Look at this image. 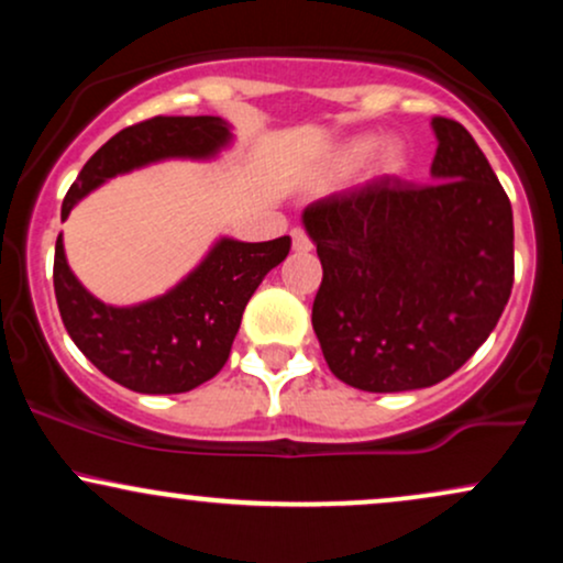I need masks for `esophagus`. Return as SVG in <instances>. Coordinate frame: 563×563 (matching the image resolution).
<instances>
[{
  "label": "esophagus",
  "instance_id": "1",
  "mask_svg": "<svg viewBox=\"0 0 563 563\" xmlns=\"http://www.w3.org/2000/svg\"><path fill=\"white\" fill-rule=\"evenodd\" d=\"M290 241H294V251H299V254H307V251H312V241H309V235L301 228L290 230Z\"/></svg>",
  "mask_w": 563,
  "mask_h": 563
}]
</instances>
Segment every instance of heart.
I'll list each match as a JSON object with an SVG mask.
<instances>
[{
    "instance_id": "obj_1",
    "label": "heart",
    "mask_w": 563,
    "mask_h": 563,
    "mask_svg": "<svg viewBox=\"0 0 563 563\" xmlns=\"http://www.w3.org/2000/svg\"><path fill=\"white\" fill-rule=\"evenodd\" d=\"M378 146V134H360V137H352L331 153V158H328V172L335 174V177H346V174L357 172L360 166L376 153ZM407 166H410V151H407L405 142H384V147L376 158V174H380V177H402Z\"/></svg>"
}]
</instances>
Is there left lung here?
<instances>
[{
    "label": "left lung",
    "mask_w": 563,
    "mask_h": 563,
    "mask_svg": "<svg viewBox=\"0 0 563 563\" xmlns=\"http://www.w3.org/2000/svg\"><path fill=\"white\" fill-rule=\"evenodd\" d=\"M429 185L399 177L303 209L322 283L312 328L335 378L363 391L426 389L479 349L514 288V211L474 137L431 119Z\"/></svg>",
    "instance_id": "left-lung-1"
}]
</instances>
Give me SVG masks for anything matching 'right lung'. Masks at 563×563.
Returning a JSON list of instances; mask_svg holds the SVG:
<instances>
[{"label": "right lung", "instance_id": "right-lung-1", "mask_svg": "<svg viewBox=\"0 0 563 563\" xmlns=\"http://www.w3.org/2000/svg\"><path fill=\"white\" fill-rule=\"evenodd\" d=\"M232 142L219 115H156L121 129L84 164L60 217L102 183L166 158H214ZM290 251V238L243 243L219 238L203 262L164 296L132 307L95 299L70 273L63 235L55 243V299L84 357L115 384L140 394H183L222 371L243 309L264 275Z\"/></svg>", "mask_w": 563, "mask_h": 563}]
</instances>
